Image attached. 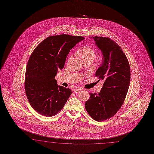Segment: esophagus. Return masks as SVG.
Segmentation results:
<instances>
[{"instance_id": "1", "label": "esophagus", "mask_w": 154, "mask_h": 154, "mask_svg": "<svg viewBox=\"0 0 154 154\" xmlns=\"http://www.w3.org/2000/svg\"><path fill=\"white\" fill-rule=\"evenodd\" d=\"M81 90V88H75L73 91H74L75 93H78V92H79Z\"/></svg>"}]
</instances>
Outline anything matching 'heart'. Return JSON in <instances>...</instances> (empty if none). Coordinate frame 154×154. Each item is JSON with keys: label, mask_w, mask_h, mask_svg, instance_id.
<instances>
[{"label": "heart", "mask_w": 154, "mask_h": 154, "mask_svg": "<svg viewBox=\"0 0 154 154\" xmlns=\"http://www.w3.org/2000/svg\"><path fill=\"white\" fill-rule=\"evenodd\" d=\"M77 54L82 60V61L86 60H90L92 61L95 57V50L91 46H84L81 47L78 50Z\"/></svg>", "instance_id": "obj_1"}]
</instances>
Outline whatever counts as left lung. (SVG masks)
I'll return each mask as SVG.
<instances>
[{"mask_svg": "<svg viewBox=\"0 0 154 154\" xmlns=\"http://www.w3.org/2000/svg\"><path fill=\"white\" fill-rule=\"evenodd\" d=\"M91 38L103 54V62L95 75L104 82L99 94H90L85 108L93 119L99 122L111 118L121 108L128 90L131 72L127 57L117 43L105 37Z\"/></svg>", "mask_w": 154, "mask_h": 154, "instance_id": "obj_1", "label": "left lung"}]
</instances>
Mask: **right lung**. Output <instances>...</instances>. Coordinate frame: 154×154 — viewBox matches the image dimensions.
I'll use <instances>...</instances> for the list:
<instances>
[{"label":"right lung","mask_w":154,"mask_h":154,"mask_svg":"<svg viewBox=\"0 0 154 154\" xmlns=\"http://www.w3.org/2000/svg\"><path fill=\"white\" fill-rule=\"evenodd\" d=\"M84 38L64 34L50 36L31 55L25 75V91L31 106L42 116L56 115L71 96V90L58 85L55 77L63 68L70 50Z\"/></svg>","instance_id":"1"}]
</instances>
